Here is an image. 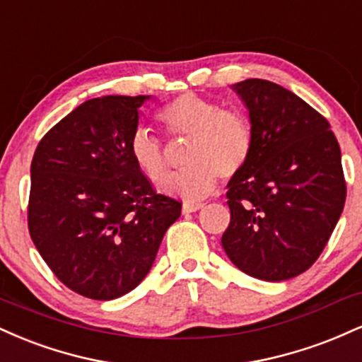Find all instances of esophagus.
Wrapping results in <instances>:
<instances>
[{
	"label": "esophagus",
	"mask_w": 362,
	"mask_h": 362,
	"mask_svg": "<svg viewBox=\"0 0 362 362\" xmlns=\"http://www.w3.org/2000/svg\"><path fill=\"white\" fill-rule=\"evenodd\" d=\"M204 204H194V202H185L184 206H182V213L184 214H190V213H195V211L202 209Z\"/></svg>",
	"instance_id": "1"
}]
</instances>
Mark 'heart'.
<instances>
[{"label":"heart","mask_w":362,"mask_h":362,"mask_svg":"<svg viewBox=\"0 0 362 362\" xmlns=\"http://www.w3.org/2000/svg\"><path fill=\"white\" fill-rule=\"evenodd\" d=\"M156 122L170 141L187 139L185 172L168 182L167 192L195 202L214 192L218 177L230 180L245 168L253 151V129L240 110L223 109L219 103L195 93H182L156 112ZM132 163L153 184L170 177L167 148L144 129L129 143Z\"/></svg>","instance_id":"heart-1"}]
</instances>
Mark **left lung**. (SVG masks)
<instances>
[{
  "mask_svg": "<svg viewBox=\"0 0 362 362\" xmlns=\"http://www.w3.org/2000/svg\"><path fill=\"white\" fill-rule=\"evenodd\" d=\"M250 115L253 151L228 184L221 243L240 271L286 281L317 262L346 204L340 146L330 124L267 80L233 85Z\"/></svg>",
  "mask_w": 362,
  "mask_h": 362,
  "instance_id": "1",
  "label": "left lung"
}]
</instances>
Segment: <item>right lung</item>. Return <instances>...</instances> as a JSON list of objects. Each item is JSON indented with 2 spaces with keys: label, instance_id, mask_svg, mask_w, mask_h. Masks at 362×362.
Here are the masks:
<instances>
[{
  "label": "right lung",
  "instance_id": "right-lung-1",
  "mask_svg": "<svg viewBox=\"0 0 362 362\" xmlns=\"http://www.w3.org/2000/svg\"><path fill=\"white\" fill-rule=\"evenodd\" d=\"M148 98L86 100L40 139L32 160V242L54 276L90 300L134 289L180 218V202L158 194L129 155Z\"/></svg>",
  "mask_w": 362,
  "mask_h": 362
}]
</instances>
